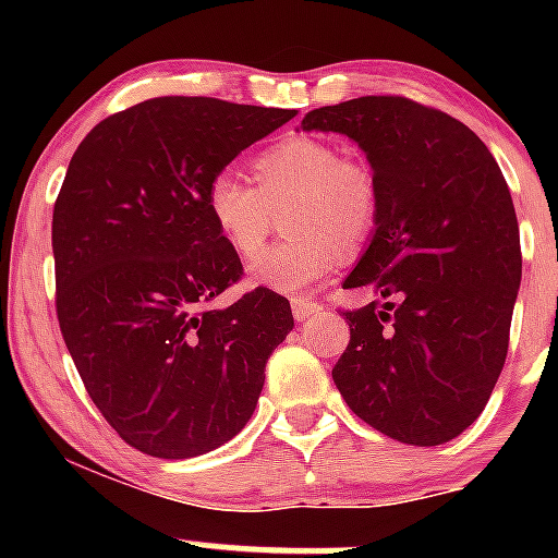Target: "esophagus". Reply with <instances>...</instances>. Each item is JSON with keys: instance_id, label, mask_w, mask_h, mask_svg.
I'll return each mask as SVG.
<instances>
[{"instance_id": "obj_1", "label": "esophagus", "mask_w": 558, "mask_h": 558, "mask_svg": "<svg viewBox=\"0 0 558 558\" xmlns=\"http://www.w3.org/2000/svg\"><path fill=\"white\" fill-rule=\"evenodd\" d=\"M291 310H293V317H296L299 323H304V319L315 317L323 306L315 304V301H306V299H291Z\"/></svg>"}]
</instances>
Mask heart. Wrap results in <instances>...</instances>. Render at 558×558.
<instances>
[{
	"label": "heart",
	"instance_id": "obj_1",
	"mask_svg": "<svg viewBox=\"0 0 558 558\" xmlns=\"http://www.w3.org/2000/svg\"><path fill=\"white\" fill-rule=\"evenodd\" d=\"M254 181L233 170L209 181L207 213L222 241L252 259L272 233L278 213L293 233L248 267L252 283L278 293H304L328 280L345 257L373 235L380 213L375 172L362 159L341 157L330 141L296 133L252 162Z\"/></svg>",
	"mask_w": 558,
	"mask_h": 558
}]
</instances>
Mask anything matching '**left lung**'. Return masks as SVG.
<instances>
[{"mask_svg": "<svg viewBox=\"0 0 558 558\" xmlns=\"http://www.w3.org/2000/svg\"><path fill=\"white\" fill-rule=\"evenodd\" d=\"M367 155L380 213L343 288L351 341L332 380L356 417L409 446H440L480 417L501 375L522 278L514 204L488 146L451 114L360 96L304 114Z\"/></svg>", "mask_w": 558, "mask_h": 558, "instance_id": "left-lung-1", "label": "left lung"}]
</instances>
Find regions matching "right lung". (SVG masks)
Wrapping results in <instances>:
<instances>
[{
  "label": "right lung",
  "instance_id": "obj_1",
  "mask_svg": "<svg viewBox=\"0 0 558 558\" xmlns=\"http://www.w3.org/2000/svg\"><path fill=\"white\" fill-rule=\"evenodd\" d=\"M296 110L157 96L81 141L54 202L57 319L83 386L128 446L191 459L243 430L288 299L241 278L207 213L209 181Z\"/></svg>",
  "mask_w": 558,
  "mask_h": 558
}]
</instances>
